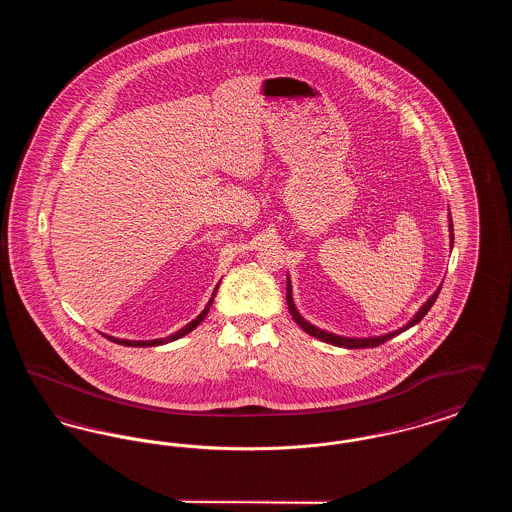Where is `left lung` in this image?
I'll use <instances>...</instances> for the list:
<instances>
[{
    "label": "left lung",
    "mask_w": 512,
    "mask_h": 512,
    "mask_svg": "<svg viewBox=\"0 0 512 512\" xmlns=\"http://www.w3.org/2000/svg\"><path fill=\"white\" fill-rule=\"evenodd\" d=\"M449 244L453 247V220H451V215H449ZM439 290H441V286H439L436 292L432 293V297L418 309V313L414 315L403 328H399V330H393L390 334H382V336H372V338H345V336H338V334H332V332H326V330H322V328H318L315 324H311L309 320H305V318L299 315V311H297V307H295V303H293V295H292V280H290V274H288V278H286V301H288V309H290V315H292L293 320L309 334V336H313V338H317L320 341H326V343H332V345H336V347H345V349H365V347H376V345H382L384 341L391 340V338H395V336H399L401 332H405V330H409L411 326L414 324H418L424 315L430 311V307L436 303V299H438Z\"/></svg>",
    "instance_id": "obj_1"
}]
</instances>
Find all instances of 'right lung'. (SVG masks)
Wrapping results in <instances>:
<instances>
[{"instance_id":"1","label":"right lung","mask_w":512,"mask_h":512,"mask_svg":"<svg viewBox=\"0 0 512 512\" xmlns=\"http://www.w3.org/2000/svg\"><path fill=\"white\" fill-rule=\"evenodd\" d=\"M219 290V286L213 290V295H211V299H209V303L205 305V309L197 315V317L190 322V324H186L184 328H180L178 332H174L171 336H167V338H159V340H147V341H138V340H121V338H113V336H105L107 340L115 341V343H119V345H126V347H155V345H165V343H169V341L178 340V338H182V336H186V334H190L192 330H194L197 324H201L203 322V318L207 317V313H209V309H211V305H213V299H215V293Z\"/></svg>"}]
</instances>
